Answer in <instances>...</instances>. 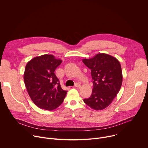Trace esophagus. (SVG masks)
Returning a JSON list of instances; mask_svg holds the SVG:
<instances>
[{
    "label": "esophagus",
    "mask_w": 148,
    "mask_h": 148,
    "mask_svg": "<svg viewBox=\"0 0 148 148\" xmlns=\"http://www.w3.org/2000/svg\"><path fill=\"white\" fill-rule=\"evenodd\" d=\"M75 88H80V87H81V85L79 84V83H76V84H75Z\"/></svg>",
    "instance_id": "1"
}]
</instances>
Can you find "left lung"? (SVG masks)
<instances>
[{
    "instance_id": "obj_1",
    "label": "left lung",
    "mask_w": 148,
    "mask_h": 148,
    "mask_svg": "<svg viewBox=\"0 0 148 148\" xmlns=\"http://www.w3.org/2000/svg\"><path fill=\"white\" fill-rule=\"evenodd\" d=\"M82 62L91 70L93 88L90 97L84 102L96 110L104 109L113 101L122 84V72L119 60L106 53H98Z\"/></svg>"
}]
</instances>
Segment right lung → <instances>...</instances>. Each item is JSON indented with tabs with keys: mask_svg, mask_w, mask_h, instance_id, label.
I'll use <instances>...</instances> for the list:
<instances>
[{
	"mask_svg": "<svg viewBox=\"0 0 148 148\" xmlns=\"http://www.w3.org/2000/svg\"><path fill=\"white\" fill-rule=\"evenodd\" d=\"M62 60L52 55L31 59L26 65L24 82L32 101L40 109L52 110L63 102L67 93L62 89L54 72Z\"/></svg>",
	"mask_w": 148,
	"mask_h": 148,
	"instance_id": "obj_1",
	"label": "right lung"
}]
</instances>
